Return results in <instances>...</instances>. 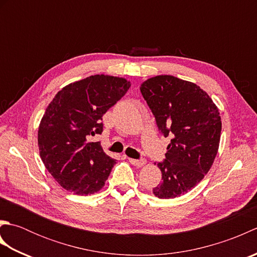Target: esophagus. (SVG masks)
<instances>
[{"label":"esophagus","mask_w":257,"mask_h":257,"mask_svg":"<svg viewBox=\"0 0 257 257\" xmlns=\"http://www.w3.org/2000/svg\"><path fill=\"white\" fill-rule=\"evenodd\" d=\"M129 162L137 168L145 166V163H146L145 160H136V159H132V158H129Z\"/></svg>","instance_id":"34e87169"}]
</instances>
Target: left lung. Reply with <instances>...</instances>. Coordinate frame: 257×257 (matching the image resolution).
Returning a JSON list of instances; mask_svg holds the SVG:
<instances>
[{
    "mask_svg": "<svg viewBox=\"0 0 257 257\" xmlns=\"http://www.w3.org/2000/svg\"><path fill=\"white\" fill-rule=\"evenodd\" d=\"M140 91L163 136H172L165 162L158 163L162 182L152 193L178 198L199 184L214 162L222 129L219 108L200 86L171 75L148 78Z\"/></svg>",
    "mask_w": 257,
    "mask_h": 257,
    "instance_id": "obj_1",
    "label": "left lung"
}]
</instances>
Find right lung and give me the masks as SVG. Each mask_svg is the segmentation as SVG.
<instances>
[{"instance_id":"obj_1","label":"right lung","mask_w":257,"mask_h":257,"mask_svg":"<svg viewBox=\"0 0 257 257\" xmlns=\"http://www.w3.org/2000/svg\"><path fill=\"white\" fill-rule=\"evenodd\" d=\"M123 77L105 74L70 83L48 103L37 144L47 171L65 190L90 195L102 189L116 163L91 136L102 133V114L130 87Z\"/></svg>"}]
</instances>
